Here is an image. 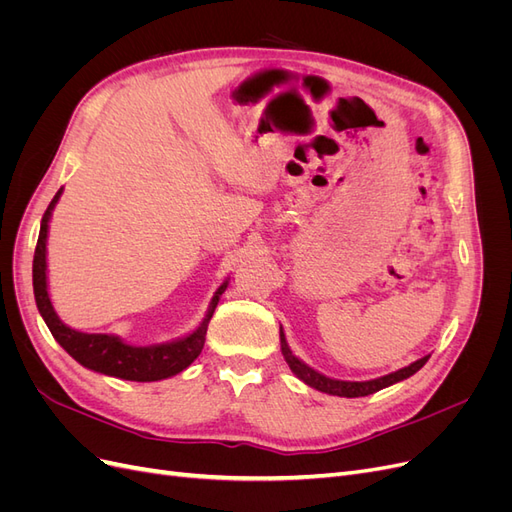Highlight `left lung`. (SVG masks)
<instances>
[{
    "label": "left lung",
    "instance_id": "1",
    "mask_svg": "<svg viewBox=\"0 0 512 512\" xmlns=\"http://www.w3.org/2000/svg\"><path fill=\"white\" fill-rule=\"evenodd\" d=\"M280 337H282L284 359H286V363L290 365L294 374H297V378H301L305 384H309L316 391L337 395V397H365V395H371V393H378V391L386 389V386L410 378L412 374H416V371L429 361V356H423V359H418L412 365L399 369V371H395V374H389V376H382V378L369 380V382H344V380H333V378L322 376V374H318V371H314L312 367H307L303 361L297 359V356H292L290 348L286 346V337H284L282 331H280Z\"/></svg>",
    "mask_w": 512,
    "mask_h": 512
}]
</instances>
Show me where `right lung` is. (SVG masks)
Returning <instances> with one entry per match:
<instances>
[{"instance_id":"add662e5","label":"right lung","mask_w":512,"mask_h":512,"mask_svg":"<svg viewBox=\"0 0 512 512\" xmlns=\"http://www.w3.org/2000/svg\"><path fill=\"white\" fill-rule=\"evenodd\" d=\"M61 190L53 196L49 209L44 211V218L40 224V235L34 252V294H36V305L40 314L46 322V327L51 329L53 337L59 342L74 361H79L83 367L100 371L106 376H115L121 380H134V382H153V380H164L179 374L200 354L205 346L207 327L209 320L215 312V305L220 301V294L226 290V284H222L215 292V297L209 305L207 318L203 320L200 327L188 335L179 339L173 344H162V346H149V348H136L123 344L121 339L113 335H102V333H81L66 327L55 314L51 305L49 292H46V230H49V218L51 211L57 203Z\"/></svg>"}]
</instances>
